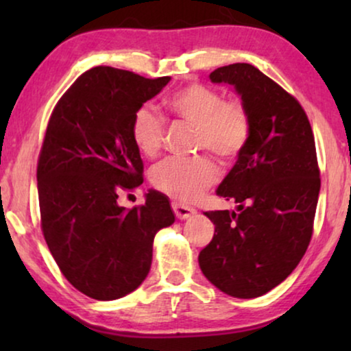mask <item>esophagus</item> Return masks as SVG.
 <instances>
[{"label": "esophagus", "instance_id": "34e87169", "mask_svg": "<svg viewBox=\"0 0 351 351\" xmlns=\"http://www.w3.org/2000/svg\"><path fill=\"white\" fill-rule=\"evenodd\" d=\"M172 209H174L176 217L180 219V220L190 219L191 215L195 214V209L193 208H189V206H184V204H180V203H172Z\"/></svg>", "mask_w": 351, "mask_h": 351}]
</instances>
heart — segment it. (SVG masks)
<instances>
[{
    "label": "heart",
    "mask_w": 351,
    "mask_h": 351,
    "mask_svg": "<svg viewBox=\"0 0 351 351\" xmlns=\"http://www.w3.org/2000/svg\"><path fill=\"white\" fill-rule=\"evenodd\" d=\"M167 108L182 121L196 126L198 148H209L223 160L238 156L251 137V114L238 99H225L219 90L191 84L166 100ZM166 124L158 110L142 105L131 123V137L138 152L155 156L165 143ZM220 171L209 156L166 158L152 169V184L162 193L191 201L219 180Z\"/></svg>",
    "instance_id": "heart-1"
}]
</instances>
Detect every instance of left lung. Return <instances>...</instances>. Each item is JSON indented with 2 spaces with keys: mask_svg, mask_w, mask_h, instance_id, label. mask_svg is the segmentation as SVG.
Instances as JSON below:
<instances>
[{
  "mask_svg": "<svg viewBox=\"0 0 351 351\" xmlns=\"http://www.w3.org/2000/svg\"><path fill=\"white\" fill-rule=\"evenodd\" d=\"M251 114V137L219 185L237 210L204 213L215 225L199 252L203 275L225 294L261 297L294 271L308 247L319 196L315 137L302 105L251 64L220 66Z\"/></svg>",
  "mask_w": 351,
  "mask_h": 351,
  "instance_id": "left-lung-1",
  "label": "left lung"
}]
</instances>
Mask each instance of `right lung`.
<instances>
[{"instance_id": "1", "label": "right lung", "mask_w": 351, "mask_h": 351, "mask_svg": "<svg viewBox=\"0 0 351 351\" xmlns=\"http://www.w3.org/2000/svg\"><path fill=\"white\" fill-rule=\"evenodd\" d=\"M169 81L94 66L51 114L36 169L41 230L60 271L90 299L136 291L150 271L155 234L176 220L156 190L137 208L117 203L119 191L143 182L131 137L134 113Z\"/></svg>"}]
</instances>
